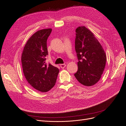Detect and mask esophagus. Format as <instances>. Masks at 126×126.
Masks as SVG:
<instances>
[{
    "mask_svg": "<svg viewBox=\"0 0 126 126\" xmlns=\"http://www.w3.org/2000/svg\"><path fill=\"white\" fill-rule=\"evenodd\" d=\"M60 66L61 68H62V69H64V68L66 66V64H60Z\"/></svg>",
    "mask_w": 126,
    "mask_h": 126,
    "instance_id": "1",
    "label": "esophagus"
}]
</instances>
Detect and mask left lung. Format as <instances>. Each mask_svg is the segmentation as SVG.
<instances>
[{"label":"left lung","instance_id":"1","mask_svg":"<svg viewBox=\"0 0 126 126\" xmlns=\"http://www.w3.org/2000/svg\"><path fill=\"white\" fill-rule=\"evenodd\" d=\"M75 32V48L79 62L74 76L81 84L90 87L101 77L106 66V54L94 34L87 27H78Z\"/></svg>","mask_w":126,"mask_h":126}]
</instances>
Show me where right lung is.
I'll return each instance as SVG.
<instances>
[{
  "label": "right lung",
  "mask_w": 126,
  "mask_h": 126,
  "mask_svg": "<svg viewBox=\"0 0 126 126\" xmlns=\"http://www.w3.org/2000/svg\"><path fill=\"white\" fill-rule=\"evenodd\" d=\"M51 28L39 30L28 39L21 54L24 76L32 87L42 92L49 91L55 85L59 69L45 63L48 55L47 39Z\"/></svg>",
  "instance_id": "1"
}]
</instances>
